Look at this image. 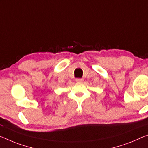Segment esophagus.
<instances>
[{"label":"esophagus","mask_w":148,"mask_h":148,"mask_svg":"<svg viewBox=\"0 0 148 148\" xmlns=\"http://www.w3.org/2000/svg\"><path fill=\"white\" fill-rule=\"evenodd\" d=\"M76 81L78 82H82L84 80L82 78H77V79H76Z\"/></svg>","instance_id":"1"}]
</instances>
